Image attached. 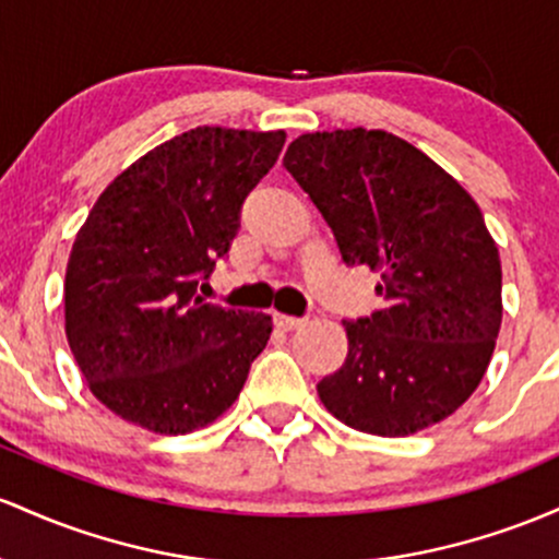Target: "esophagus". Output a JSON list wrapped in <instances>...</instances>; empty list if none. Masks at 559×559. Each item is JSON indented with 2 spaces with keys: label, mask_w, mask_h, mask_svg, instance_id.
I'll use <instances>...</instances> for the list:
<instances>
[{
  "label": "esophagus",
  "mask_w": 559,
  "mask_h": 559,
  "mask_svg": "<svg viewBox=\"0 0 559 559\" xmlns=\"http://www.w3.org/2000/svg\"><path fill=\"white\" fill-rule=\"evenodd\" d=\"M274 324H277L280 330H298L300 324H304V319L290 317V313H280V311H274Z\"/></svg>",
  "instance_id": "1"
}]
</instances>
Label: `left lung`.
<instances>
[{"mask_svg": "<svg viewBox=\"0 0 559 559\" xmlns=\"http://www.w3.org/2000/svg\"><path fill=\"white\" fill-rule=\"evenodd\" d=\"M282 166L348 266L380 272L385 309L343 322L348 356L317 393L341 423L412 436L454 415L486 374L501 328V263L469 192L380 129L304 134Z\"/></svg>", "mask_w": 559, "mask_h": 559, "instance_id": "1", "label": "left lung"}]
</instances>
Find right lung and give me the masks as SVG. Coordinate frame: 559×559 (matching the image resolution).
<instances>
[{
  "label": "right lung",
  "instance_id": "right-lung-1",
  "mask_svg": "<svg viewBox=\"0 0 559 559\" xmlns=\"http://www.w3.org/2000/svg\"><path fill=\"white\" fill-rule=\"evenodd\" d=\"M282 144L285 131H185L118 174L79 229L68 346L90 391L127 423L179 436L240 396L272 317L209 304L198 285L229 253Z\"/></svg>",
  "mask_w": 559,
  "mask_h": 559
}]
</instances>
